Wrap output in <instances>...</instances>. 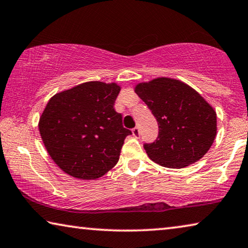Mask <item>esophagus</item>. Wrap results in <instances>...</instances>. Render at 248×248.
<instances>
[{
	"mask_svg": "<svg viewBox=\"0 0 248 248\" xmlns=\"http://www.w3.org/2000/svg\"><path fill=\"white\" fill-rule=\"evenodd\" d=\"M132 136L135 137V138H139V137H140V129L138 127L132 129Z\"/></svg>",
	"mask_w": 248,
	"mask_h": 248,
	"instance_id": "obj_1",
	"label": "esophagus"
}]
</instances>
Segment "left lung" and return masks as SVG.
<instances>
[{
	"label": "left lung",
	"instance_id": "8db88e82",
	"mask_svg": "<svg viewBox=\"0 0 248 248\" xmlns=\"http://www.w3.org/2000/svg\"><path fill=\"white\" fill-rule=\"evenodd\" d=\"M135 92L159 124L158 138L143 145L149 158L174 169L203 158L216 137V112L196 90L178 79L160 77L140 82Z\"/></svg>",
	"mask_w": 248,
	"mask_h": 248
}]
</instances>
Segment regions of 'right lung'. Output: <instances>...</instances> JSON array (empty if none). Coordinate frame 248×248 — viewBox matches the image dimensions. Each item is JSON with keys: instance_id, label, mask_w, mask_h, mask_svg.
Wrapping results in <instances>:
<instances>
[{"instance_id": "add662e5", "label": "right lung", "mask_w": 248, "mask_h": 248, "mask_svg": "<svg viewBox=\"0 0 248 248\" xmlns=\"http://www.w3.org/2000/svg\"><path fill=\"white\" fill-rule=\"evenodd\" d=\"M116 82L88 81L50 98L38 129L47 152L65 173L96 180L116 166L125 137L123 116L113 106Z\"/></svg>"}]
</instances>
